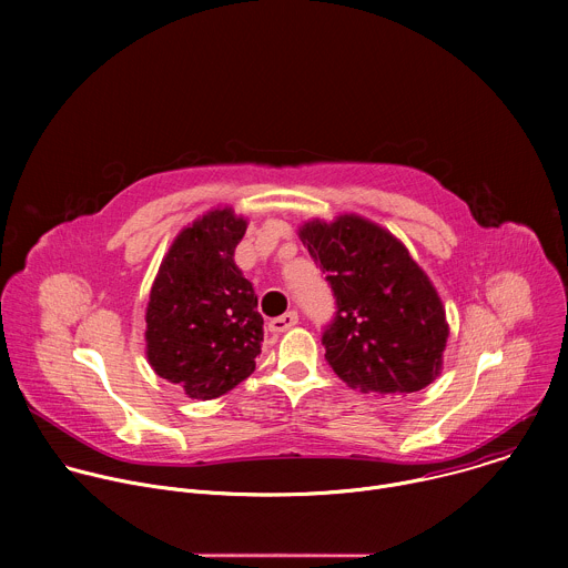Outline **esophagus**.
I'll list each match as a JSON object with an SVG mask.
<instances>
[{
    "instance_id": "esophagus-1",
    "label": "esophagus",
    "mask_w": 568,
    "mask_h": 568,
    "mask_svg": "<svg viewBox=\"0 0 568 568\" xmlns=\"http://www.w3.org/2000/svg\"><path fill=\"white\" fill-rule=\"evenodd\" d=\"M298 323V312H285L283 316H276V318H272L270 321V331L272 333H276V335H281V333H285V331H290V328H294Z\"/></svg>"
}]
</instances>
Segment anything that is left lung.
Returning a JSON list of instances; mask_svg holds the SVG:
<instances>
[{"label":"left lung","instance_id":"8db88e82","mask_svg":"<svg viewBox=\"0 0 568 568\" xmlns=\"http://www.w3.org/2000/svg\"><path fill=\"white\" fill-rule=\"evenodd\" d=\"M298 235L335 296L321 344L337 377L373 393L429 386L449 328L432 281L407 247L357 215L307 222Z\"/></svg>","mask_w":568,"mask_h":568}]
</instances>
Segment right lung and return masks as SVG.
<instances>
[{"mask_svg": "<svg viewBox=\"0 0 568 568\" xmlns=\"http://www.w3.org/2000/svg\"><path fill=\"white\" fill-rule=\"evenodd\" d=\"M245 231L231 209L206 213L175 237L150 290L148 362L195 399L247 379L261 355L258 296L233 263Z\"/></svg>", "mask_w": 568, "mask_h": 568, "instance_id": "1", "label": "right lung"}]
</instances>
